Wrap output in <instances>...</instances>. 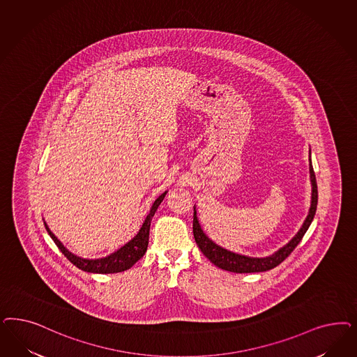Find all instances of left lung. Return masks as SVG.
Segmentation results:
<instances>
[{
  "label": "left lung",
  "mask_w": 357,
  "mask_h": 357,
  "mask_svg": "<svg viewBox=\"0 0 357 357\" xmlns=\"http://www.w3.org/2000/svg\"><path fill=\"white\" fill-rule=\"evenodd\" d=\"M310 161V181H311V205L309 208V214L305 219L302 227L299 229L298 232L296 234V236L287 243L282 248H280L278 251L266 256V257H251V256H245L241 253L231 252L225 248H222L218 244L213 242L211 239H208L206 234L201 229L199 222L197 219L196 207H195V215H193V235L196 239L197 245L201 250V252L206 256L207 259L214 265H217L220 269L234 272V273H255V272H265L269 271L272 268H275L278 264H281L290 253L293 252V250L298 245V243L302 241L303 235L306 234L307 229L310 227L311 222L315 215L317 211V205H318V186H317V178H315V173L312 169V164Z\"/></svg>",
  "instance_id": "8db88e82"
}]
</instances>
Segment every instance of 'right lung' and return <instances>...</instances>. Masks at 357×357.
<instances>
[{
  "label": "right lung",
  "instance_id": "obj_1",
  "mask_svg": "<svg viewBox=\"0 0 357 357\" xmlns=\"http://www.w3.org/2000/svg\"><path fill=\"white\" fill-rule=\"evenodd\" d=\"M165 195H167V192H164L161 196L158 197L156 201L152 204L150 213H149L147 218L144 219L138 234L130 242L126 243L123 247H121L114 253L102 257V259H82L80 256H76V255L69 252L68 250L63 245V243L60 242L58 238L52 234V231L48 229L46 222H45V226H46L48 235L52 238V241L58 245L61 253L68 259L72 264L76 265L81 271H85L89 273H105V275L123 272V271L130 269L138 260H140L147 251L149 238H150L151 220L155 215L158 207L162 202Z\"/></svg>",
  "mask_w": 357,
  "mask_h": 357
}]
</instances>
